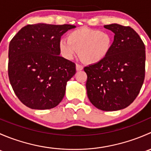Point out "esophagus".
Segmentation results:
<instances>
[{"label": "esophagus", "mask_w": 151, "mask_h": 151, "mask_svg": "<svg viewBox=\"0 0 151 151\" xmlns=\"http://www.w3.org/2000/svg\"><path fill=\"white\" fill-rule=\"evenodd\" d=\"M83 66H81L80 64H78V63L76 64V69H77V71H81V70H83Z\"/></svg>", "instance_id": "34e87169"}]
</instances>
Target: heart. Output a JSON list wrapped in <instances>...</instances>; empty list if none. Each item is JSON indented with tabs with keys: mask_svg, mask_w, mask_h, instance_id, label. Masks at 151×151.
<instances>
[{
	"mask_svg": "<svg viewBox=\"0 0 151 151\" xmlns=\"http://www.w3.org/2000/svg\"><path fill=\"white\" fill-rule=\"evenodd\" d=\"M112 42V36L109 32L82 28L70 32L67 39H61L59 48L66 58H72L80 51L79 55L84 63L94 64L107 55Z\"/></svg>",
	"mask_w": 151,
	"mask_h": 151,
	"instance_id": "1",
	"label": "heart"
}]
</instances>
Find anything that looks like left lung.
<instances>
[{
    "label": "left lung",
    "mask_w": 151,
    "mask_h": 151,
    "mask_svg": "<svg viewBox=\"0 0 151 151\" xmlns=\"http://www.w3.org/2000/svg\"><path fill=\"white\" fill-rule=\"evenodd\" d=\"M115 33L112 46L100 62L84 68L87 94L93 106L116 111L129 106L142 86L145 47L136 31L118 24L104 25Z\"/></svg>",
    "instance_id": "8db88e82"
}]
</instances>
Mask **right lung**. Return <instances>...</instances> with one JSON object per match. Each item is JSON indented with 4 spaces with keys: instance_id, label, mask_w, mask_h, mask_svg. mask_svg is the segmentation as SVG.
<instances>
[{
    "instance_id": "right-lung-1",
    "label": "right lung",
    "mask_w": 151,
    "mask_h": 151,
    "mask_svg": "<svg viewBox=\"0 0 151 151\" xmlns=\"http://www.w3.org/2000/svg\"><path fill=\"white\" fill-rule=\"evenodd\" d=\"M71 25L38 23L23 27L11 40L8 74L21 102L34 109H49L64 97L76 65L60 56V38Z\"/></svg>"
}]
</instances>
